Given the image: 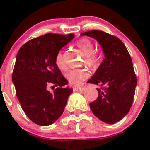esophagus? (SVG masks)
<instances>
[{"instance_id": "1", "label": "esophagus", "mask_w": 150, "mask_h": 150, "mask_svg": "<svg viewBox=\"0 0 150 150\" xmlns=\"http://www.w3.org/2000/svg\"><path fill=\"white\" fill-rule=\"evenodd\" d=\"M73 91L78 92V91H84L83 88H74Z\"/></svg>"}]
</instances>
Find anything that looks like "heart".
I'll use <instances>...</instances> for the list:
<instances>
[{
    "label": "heart",
    "instance_id": "b5f03b06",
    "mask_svg": "<svg viewBox=\"0 0 150 150\" xmlns=\"http://www.w3.org/2000/svg\"><path fill=\"white\" fill-rule=\"evenodd\" d=\"M75 44L83 53L86 64L90 67H96L99 64V57L94 52V45L91 40L88 38H81L78 40ZM55 62L61 70L66 69V62L62 51H59L56 56ZM89 76L90 73L86 69H71L65 75L69 83L75 86L81 85L84 81L89 78Z\"/></svg>",
    "mask_w": 150,
    "mask_h": 150
}]
</instances>
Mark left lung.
I'll return each instance as SVG.
<instances>
[{"mask_svg": "<svg viewBox=\"0 0 150 150\" xmlns=\"http://www.w3.org/2000/svg\"><path fill=\"white\" fill-rule=\"evenodd\" d=\"M96 39L104 54L102 64L87 81L101 86L96 88L97 100L90 103V108L102 122L114 124L123 118L132 105L137 76L131 57L123 43L117 37L100 30L82 33Z\"/></svg>", "mask_w": 150, "mask_h": 150, "instance_id": "left-lung-1", "label": "left lung"}]
</instances>
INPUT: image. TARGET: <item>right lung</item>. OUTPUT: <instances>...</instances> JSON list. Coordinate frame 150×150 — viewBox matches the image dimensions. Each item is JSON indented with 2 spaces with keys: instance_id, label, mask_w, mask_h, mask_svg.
I'll return each instance as SVG.
<instances>
[{
  "instance_id": "1",
  "label": "right lung",
  "mask_w": 150,
  "mask_h": 150,
  "mask_svg": "<svg viewBox=\"0 0 150 150\" xmlns=\"http://www.w3.org/2000/svg\"><path fill=\"white\" fill-rule=\"evenodd\" d=\"M74 34L48 33L29 40L16 55L12 82L22 110L35 123L46 126L62 115L72 89L55 62L59 51ZM57 88L50 92L47 88Z\"/></svg>"
}]
</instances>
